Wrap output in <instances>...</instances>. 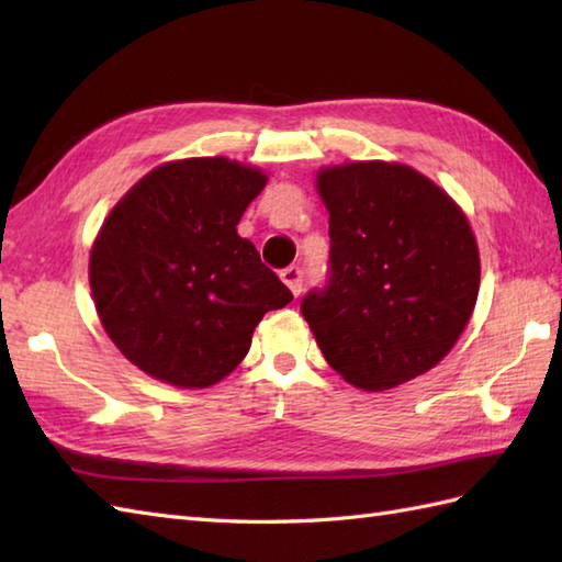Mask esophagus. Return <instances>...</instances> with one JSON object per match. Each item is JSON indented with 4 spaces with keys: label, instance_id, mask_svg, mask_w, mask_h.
Here are the masks:
<instances>
[{
    "label": "esophagus",
    "instance_id": "esophagus-1",
    "mask_svg": "<svg viewBox=\"0 0 562 562\" xmlns=\"http://www.w3.org/2000/svg\"><path fill=\"white\" fill-rule=\"evenodd\" d=\"M280 278H282V282H284V284H288L290 292H292L294 296H300V294H302L304 272H302L300 268L292 266V268H288V270H282V272H280Z\"/></svg>",
    "mask_w": 562,
    "mask_h": 562
}]
</instances>
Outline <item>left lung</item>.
<instances>
[{
    "instance_id": "left-lung-1",
    "label": "left lung",
    "mask_w": 562,
    "mask_h": 562,
    "mask_svg": "<svg viewBox=\"0 0 562 562\" xmlns=\"http://www.w3.org/2000/svg\"><path fill=\"white\" fill-rule=\"evenodd\" d=\"M330 284L302 314L326 362L362 391H386L439 364L469 326L481 254L445 188L401 161L321 166Z\"/></svg>"
}]
</instances>
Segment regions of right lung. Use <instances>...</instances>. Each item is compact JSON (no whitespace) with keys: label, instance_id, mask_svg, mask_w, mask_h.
Listing matches in <instances>:
<instances>
[{"label":"right lung","instance_id":"1","mask_svg":"<svg viewBox=\"0 0 562 562\" xmlns=\"http://www.w3.org/2000/svg\"><path fill=\"white\" fill-rule=\"evenodd\" d=\"M268 173L226 157L166 161L115 202L93 238L89 284L130 362L176 389H210L248 355L270 308L292 302L236 224Z\"/></svg>","mask_w":562,"mask_h":562}]
</instances>
